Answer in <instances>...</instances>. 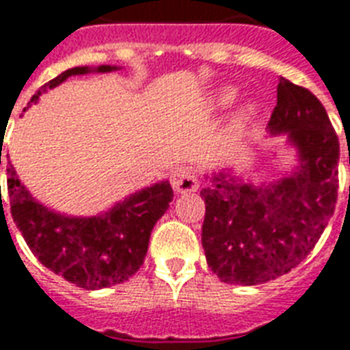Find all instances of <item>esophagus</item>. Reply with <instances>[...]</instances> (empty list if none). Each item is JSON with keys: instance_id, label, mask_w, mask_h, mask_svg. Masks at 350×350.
<instances>
[{"instance_id": "esophagus-1", "label": "esophagus", "mask_w": 350, "mask_h": 350, "mask_svg": "<svg viewBox=\"0 0 350 350\" xmlns=\"http://www.w3.org/2000/svg\"><path fill=\"white\" fill-rule=\"evenodd\" d=\"M172 187L181 194L194 193L200 187L198 172L193 167H180L172 174Z\"/></svg>"}]
</instances>
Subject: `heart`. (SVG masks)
I'll return each instance as SVG.
<instances>
[{
	"instance_id": "b5f03b06",
	"label": "heart",
	"mask_w": 350,
	"mask_h": 350,
	"mask_svg": "<svg viewBox=\"0 0 350 350\" xmlns=\"http://www.w3.org/2000/svg\"><path fill=\"white\" fill-rule=\"evenodd\" d=\"M234 98V90L233 88H228V90H224V92H220V95L217 97V104L218 106H228V104H231V100ZM255 113V108H253V104H246L242 110H240L239 117H237V122H246L252 119V116Z\"/></svg>"
}]
</instances>
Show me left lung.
<instances>
[{
  "label": "left lung",
  "mask_w": 350,
  "mask_h": 350,
  "mask_svg": "<svg viewBox=\"0 0 350 350\" xmlns=\"http://www.w3.org/2000/svg\"><path fill=\"white\" fill-rule=\"evenodd\" d=\"M268 130L288 133L297 148L292 174L252 185L218 172L200 193L205 258L229 284L253 286L288 273L314 250L334 215L340 141L319 98L281 79Z\"/></svg>",
  "instance_id": "1"
}]
</instances>
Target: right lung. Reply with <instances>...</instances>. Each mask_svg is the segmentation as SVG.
<instances>
[{"mask_svg":"<svg viewBox=\"0 0 350 350\" xmlns=\"http://www.w3.org/2000/svg\"><path fill=\"white\" fill-rule=\"evenodd\" d=\"M113 69H117L116 66H98L95 71L106 73ZM90 71V68L64 71L40 88L29 106L36 103L47 88L62 84L71 75ZM7 174L10 215L29 250L45 268L84 290L121 284L139 270L152 229L174 198L169 181H159L130 194L103 215L66 217L36 202L21 185L12 165L7 167Z\"/></svg>","mask_w":350,"mask_h":350,"instance_id":"1","label":"right lung"}]
</instances>
